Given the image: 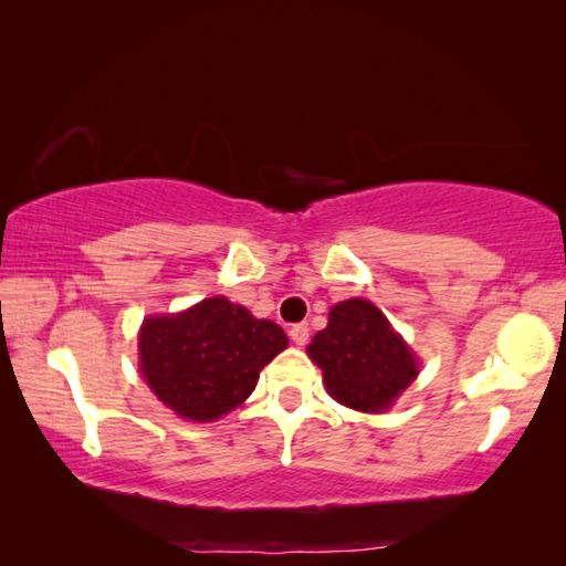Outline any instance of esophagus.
I'll return each instance as SVG.
<instances>
[{"mask_svg":"<svg viewBox=\"0 0 566 566\" xmlns=\"http://www.w3.org/2000/svg\"><path fill=\"white\" fill-rule=\"evenodd\" d=\"M290 337L294 344H300V347H304L306 342H310V327L306 324H294V327L290 329Z\"/></svg>","mask_w":566,"mask_h":566,"instance_id":"esophagus-1","label":"esophagus"}]
</instances>
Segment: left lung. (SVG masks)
Returning a JSON list of instances; mask_svg holds the SVG:
<instances>
[{"label":"left lung","mask_w":566,"mask_h":566,"mask_svg":"<svg viewBox=\"0 0 566 566\" xmlns=\"http://www.w3.org/2000/svg\"><path fill=\"white\" fill-rule=\"evenodd\" d=\"M332 399L357 411H385L419 375L415 352L367 300L332 306L329 322L306 347Z\"/></svg>","instance_id":"obj_1"}]
</instances>
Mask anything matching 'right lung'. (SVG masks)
Segmentation results:
<instances>
[{
    "instance_id": "right-lung-1",
    "label": "right lung",
    "mask_w": 566,
    "mask_h": 566,
    "mask_svg": "<svg viewBox=\"0 0 566 566\" xmlns=\"http://www.w3.org/2000/svg\"><path fill=\"white\" fill-rule=\"evenodd\" d=\"M284 329L227 296L179 314H155L139 329V371L159 401L191 421H214L252 395L260 371L286 349Z\"/></svg>"
}]
</instances>
